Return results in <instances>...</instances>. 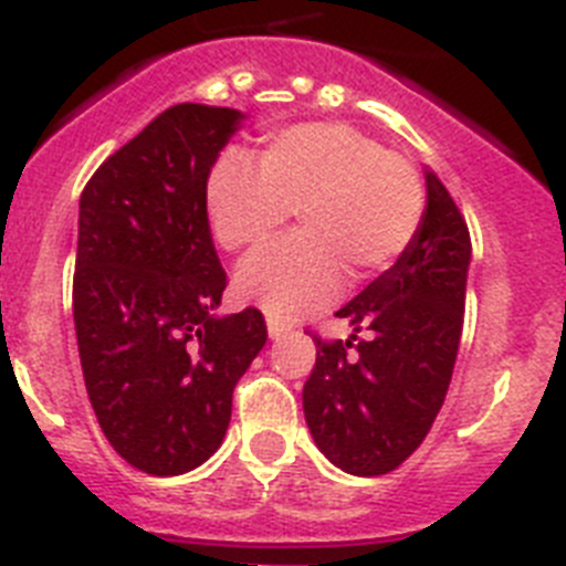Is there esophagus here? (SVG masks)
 <instances>
[{"label": "esophagus", "mask_w": 566, "mask_h": 566, "mask_svg": "<svg viewBox=\"0 0 566 566\" xmlns=\"http://www.w3.org/2000/svg\"><path fill=\"white\" fill-rule=\"evenodd\" d=\"M290 333V327L287 324H282V321H268V335H271L273 340H279V338H284V335Z\"/></svg>", "instance_id": "obj_1"}]
</instances>
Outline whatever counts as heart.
<instances>
[{
	"label": "heart",
	"instance_id": "heart-1",
	"mask_svg": "<svg viewBox=\"0 0 566 566\" xmlns=\"http://www.w3.org/2000/svg\"><path fill=\"white\" fill-rule=\"evenodd\" d=\"M295 213L298 233L239 264L237 290L273 321L324 307L349 284L389 271L415 242L426 188L409 157L386 151L346 124H298L273 132L253 155H222L206 182L217 245L251 251Z\"/></svg>",
	"mask_w": 566,
	"mask_h": 566
}]
</instances>
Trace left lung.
<instances>
[{
	"mask_svg": "<svg viewBox=\"0 0 566 566\" xmlns=\"http://www.w3.org/2000/svg\"><path fill=\"white\" fill-rule=\"evenodd\" d=\"M426 188V217L409 251L335 313L349 321V340L313 338L304 417L321 454L355 476L395 471L420 448L460 349L471 233L431 171Z\"/></svg>",
	"mask_w": 566,
	"mask_h": 566,
	"instance_id": "8db88e82",
	"label": "left lung"
}]
</instances>
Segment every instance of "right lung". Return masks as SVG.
Returning a JSON list of instances; mask_svg holds the SVG:
<instances>
[{"label": "right lung", "instance_id": "add662e5", "mask_svg": "<svg viewBox=\"0 0 566 566\" xmlns=\"http://www.w3.org/2000/svg\"><path fill=\"white\" fill-rule=\"evenodd\" d=\"M242 112L177 104L84 186L73 318L90 403L137 471L177 476L220 448L233 386L268 340L256 307L217 318L228 279L206 182Z\"/></svg>", "mask_w": 566, "mask_h": 566}]
</instances>
